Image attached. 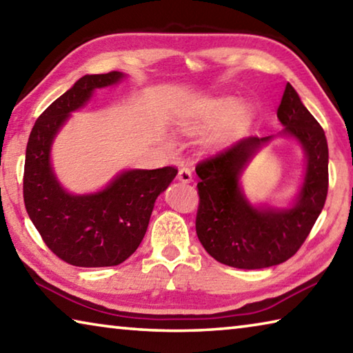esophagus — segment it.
<instances>
[{"label":"esophagus","mask_w":353,"mask_h":353,"mask_svg":"<svg viewBox=\"0 0 353 353\" xmlns=\"http://www.w3.org/2000/svg\"><path fill=\"white\" fill-rule=\"evenodd\" d=\"M177 179H179V182H182V183H190L191 181H193V176H191V171L188 168H181L177 172Z\"/></svg>","instance_id":"34e87169"}]
</instances>
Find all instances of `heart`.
Returning <instances> with one entry per match:
<instances>
[{"label": "heart", "instance_id": "b5f03b06", "mask_svg": "<svg viewBox=\"0 0 353 353\" xmlns=\"http://www.w3.org/2000/svg\"><path fill=\"white\" fill-rule=\"evenodd\" d=\"M234 112L236 113L234 116L235 121H243L248 117V109L244 105H240V103L235 98H218L212 101L204 110L183 118L181 121V126L188 134H202L216 128L218 124L224 123Z\"/></svg>", "mask_w": 353, "mask_h": 353}]
</instances>
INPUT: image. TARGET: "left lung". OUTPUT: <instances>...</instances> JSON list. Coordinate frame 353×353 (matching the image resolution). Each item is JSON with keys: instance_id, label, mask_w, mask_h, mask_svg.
<instances>
[{"instance_id": "1", "label": "left lung", "mask_w": 353, "mask_h": 353, "mask_svg": "<svg viewBox=\"0 0 353 353\" xmlns=\"http://www.w3.org/2000/svg\"><path fill=\"white\" fill-rule=\"evenodd\" d=\"M277 118L279 135L248 137L196 166L199 208L196 234L214 260L238 270L280 265L305 241L322 212L328 190V146L319 123L286 83ZM298 143L306 157L303 179L288 206L252 203L242 187V174L261 149L274 139Z\"/></svg>"}]
</instances>
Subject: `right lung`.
I'll list each match as a JSON object with an SVG mask.
<instances>
[{
    "label": "right lung",
    "instance_id": "add662e5",
    "mask_svg": "<svg viewBox=\"0 0 353 353\" xmlns=\"http://www.w3.org/2000/svg\"><path fill=\"white\" fill-rule=\"evenodd\" d=\"M121 71L85 74L41 113L29 135L25 160L26 212L59 259L81 268L117 266L132 255L145 236L155 199L170 187L177 170H123L93 193H71L52 165L56 137L93 98L98 88L126 79Z\"/></svg>",
    "mask_w": 353,
    "mask_h": 353
}]
</instances>
